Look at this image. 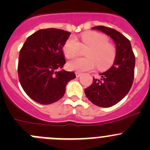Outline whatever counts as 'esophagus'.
Segmentation results:
<instances>
[{
	"label": "esophagus",
	"instance_id": "esophagus-1",
	"mask_svg": "<svg viewBox=\"0 0 150 150\" xmlns=\"http://www.w3.org/2000/svg\"><path fill=\"white\" fill-rule=\"evenodd\" d=\"M81 75H82V74H81V73H80V72H75V75H76V77H77V78H79V77L81 76Z\"/></svg>",
	"mask_w": 150,
	"mask_h": 150
}]
</instances>
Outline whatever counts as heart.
I'll return each mask as SVG.
<instances>
[{"label":"heart","instance_id":"1","mask_svg":"<svg viewBox=\"0 0 150 150\" xmlns=\"http://www.w3.org/2000/svg\"><path fill=\"white\" fill-rule=\"evenodd\" d=\"M81 47H88L85 52L87 57L77 58L69 61L67 64L69 70L84 72L92 70L97 64L99 69L108 68L114 62L116 55L115 47L108 43L105 35L96 32H87L81 35V41L70 37L63 46V53L67 59L78 55Z\"/></svg>","mask_w":150,"mask_h":150}]
</instances>
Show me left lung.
I'll list each match as a JSON object with an SVG mask.
<instances>
[{"label":"left lung","instance_id":"obj_1","mask_svg":"<svg viewBox=\"0 0 150 150\" xmlns=\"http://www.w3.org/2000/svg\"><path fill=\"white\" fill-rule=\"evenodd\" d=\"M110 36L115 42L116 55L113 65L101 73V79H95L85 89L91 102L101 107H110L118 103L127 95L134 78L135 56L131 42L117 30L104 26L92 28Z\"/></svg>","mask_w":150,"mask_h":150}]
</instances>
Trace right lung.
<instances>
[{"label": "right lung", "mask_w": 150, "mask_h": 150, "mask_svg": "<svg viewBox=\"0 0 150 150\" xmlns=\"http://www.w3.org/2000/svg\"><path fill=\"white\" fill-rule=\"evenodd\" d=\"M70 33L55 28L39 30L27 38L19 52L18 75L22 88L35 102L50 104L62 98L75 78L63 67V46Z\"/></svg>", "instance_id": "1"}]
</instances>
